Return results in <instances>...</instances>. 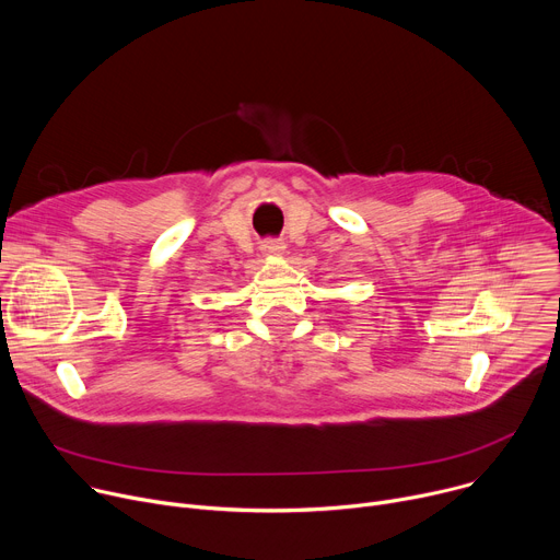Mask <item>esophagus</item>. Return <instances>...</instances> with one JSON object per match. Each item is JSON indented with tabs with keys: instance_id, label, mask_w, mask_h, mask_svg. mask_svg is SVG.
Returning a JSON list of instances; mask_svg holds the SVG:
<instances>
[{
	"instance_id": "1",
	"label": "esophagus",
	"mask_w": 560,
	"mask_h": 560,
	"mask_svg": "<svg viewBox=\"0 0 560 560\" xmlns=\"http://www.w3.org/2000/svg\"><path fill=\"white\" fill-rule=\"evenodd\" d=\"M283 248L285 246L281 242H277V238H268V242H264V253H268V255H281Z\"/></svg>"
}]
</instances>
